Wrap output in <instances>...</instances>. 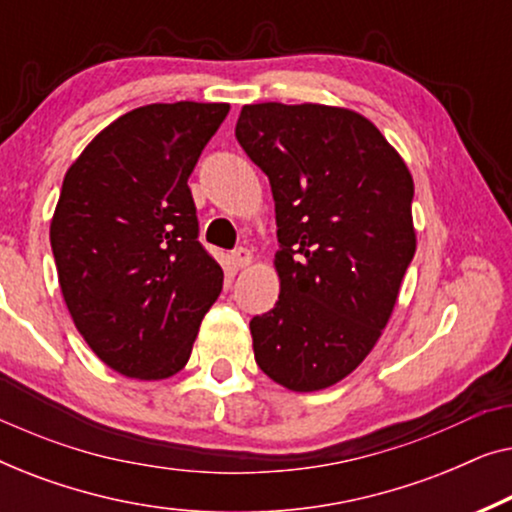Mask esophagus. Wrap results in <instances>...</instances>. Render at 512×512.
Here are the masks:
<instances>
[{
  "instance_id": "esophagus-1",
  "label": "esophagus",
  "mask_w": 512,
  "mask_h": 512,
  "mask_svg": "<svg viewBox=\"0 0 512 512\" xmlns=\"http://www.w3.org/2000/svg\"><path fill=\"white\" fill-rule=\"evenodd\" d=\"M230 258H233L235 268H247V265L251 263V251L240 247V249H235L233 254H230Z\"/></svg>"
}]
</instances>
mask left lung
Returning a JSON list of instances; mask_svg holds the SVG:
<instances>
[{
	"instance_id": "1",
	"label": "left lung",
	"mask_w": 512,
	"mask_h": 512,
	"mask_svg": "<svg viewBox=\"0 0 512 512\" xmlns=\"http://www.w3.org/2000/svg\"><path fill=\"white\" fill-rule=\"evenodd\" d=\"M235 137L277 216L279 300L249 321L256 363L300 394L333 387L380 340L415 256L412 174L352 109L244 104Z\"/></svg>"
}]
</instances>
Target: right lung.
Wrapping results in <instances>:
<instances>
[{
    "instance_id": "add662e5",
    "label": "right lung",
    "mask_w": 512,
    "mask_h": 512,
    "mask_svg": "<svg viewBox=\"0 0 512 512\" xmlns=\"http://www.w3.org/2000/svg\"><path fill=\"white\" fill-rule=\"evenodd\" d=\"M228 111L223 102L132 109L62 181L51 221L62 298L88 347L125 377L179 373L221 293L188 177Z\"/></svg>"
}]
</instances>
